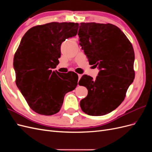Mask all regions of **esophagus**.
Returning a JSON list of instances; mask_svg holds the SVG:
<instances>
[{
  "label": "esophagus",
  "mask_w": 152,
  "mask_h": 152,
  "mask_svg": "<svg viewBox=\"0 0 152 152\" xmlns=\"http://www.w3.org/2000/svg\"><path fill=\"white\" fill-rule=\"evenodd\" d=\"M82 74H79V75H78V77H79V80L80 79V78L82 77Z\"/></svg>",
  "instance_id": "34e87169"
}]
</instances>
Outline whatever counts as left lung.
I'll return each mask as SVG.
<instances>
[{"instance_id":"1","label":"left lung","mask_w":152,"mask_h":152,"mask_svg":"<svg viewBox=\"0 0 152 152\" xmlns=\"http://www.w3.org/2000/svg\"><path fill=\"white\" fill-rule=\"evenodd\" d=\"M78 35L89 64L100 70L96 79L81 77L80 86L88 94L80 108L89 115H104L122 103L134 80V49L121 30L110 23H81Z\"/></svg>"}]
</instances>
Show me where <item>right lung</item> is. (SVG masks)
<instances>
[{
    "label": "right lung",
    "mask_w": 152,
    "mask_h": 152,
    "mask_svg": "<svg viewBox=\"0 0 152 152\" xmlns=\"http://www.w3.org/2000/svg\"><path fill=\"white\" fill-rule=\"evenodd\" d=\"M78 28L77 23L51 22L32 27L22 37L13 59L16 84L35 112L44 115L58 113L66 93L75 89L76 73L52 69L59 63L61 43L75 36Z\"/></svg>",
    "instance_id": "add662e5"
}]
</instances>
